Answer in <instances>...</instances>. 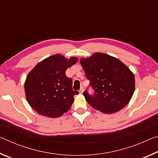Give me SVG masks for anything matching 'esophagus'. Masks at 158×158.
<instances>
[{
    "label": "esophagus",
    "instance_id": "esophagus-1",
    "mask_svg": "<svg viewBox=\"0 0 158 158\" xmlns=\"http://www.w3.org/2000/svg\"><path fill=\"white\" fill-rule=\"evenodd\" d=\"M79 93H84V88L81 87V89H80V90H79Z\"/></svg>",
    "mask_w": 158,
    "mask_h": 158
}]
</instances>
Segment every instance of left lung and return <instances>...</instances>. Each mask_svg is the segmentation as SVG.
<instances>
[{
    "mask_svg": "<svg viewBox=\"0 0 158 158\" xmlns=\"http://www.w3.org/2000/svg\"><path fill=\"white\" fill-rule=\"evenodd\" d=\"M81 65L94 95L86 90L84 95L93 108L104 114H114L125 107L135 92V79L128 67L118 58L103 53H95L81 58Z\"/></svg>",
    "mask_w": 158,
    "mask_h": 158,
    "instance_id": "1",
    "label": "left lung"
}]
</instances>
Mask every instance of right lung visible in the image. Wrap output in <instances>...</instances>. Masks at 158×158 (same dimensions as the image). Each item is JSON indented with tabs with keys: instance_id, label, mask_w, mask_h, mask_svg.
<instances>
[{
	"instance_id": "add662e5",
	"label": "right lung",
	"mask_w": 158,
	"mask_h": 158,
	"mask_svg": "<svg viewBox=\"0 0 158 158\" xmlns=\"http://www.w3.org/2000/svg\"><path fill=\"white\" fill-rule=\"evenodd\" d=\"M77 60L57 53L40 61L28 73L24 83L26 100L39 114L58 118L70 109L79 92L73 90V81L65 71Z\"/></svg>"
}]
</instances>
